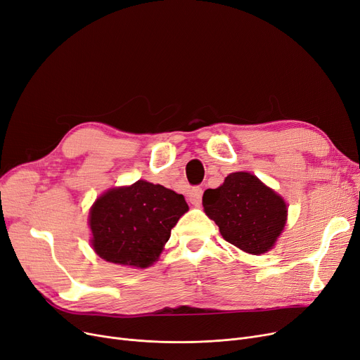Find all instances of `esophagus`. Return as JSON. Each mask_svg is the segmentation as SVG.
<instances>
[{
	"label": "esophagus",
	"mask_w": 360,
	"mask_h": 360,
	"mask_svg": "<svg viewBox=\"0 0 360 360\" xmlns=\"http://www.w3.org/2000/svg\"><path fill=\"white\" fill-rule=\"evenodd\" d=\"M201 198H202V190L200 186H194V188L188 193V200L191 205L194 206H200L201 205Z\"/></svg>",
	"instance_id": "obj_1"
}]
</instances>
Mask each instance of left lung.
<instances>
[{"mask_svg":"<svg viewBox=\"0 0 360 360\" xmlns=\"http://www.w3.org/2000/svg\"><path fill=\"white\" fill-rule=\"evenodd\" d=\"M202 207L228 243L256 256L269 252L287 222L284 198L248 172H233L206 190Z\"/></svg>","mask_w":360,"mask_h":360,"instance_id":"obj_1","label":"left lung"}]
</instances>
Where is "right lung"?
<instances>
[{
    "mask_svg": "<svg viewBox=\"0 0 360 360\" xmlns=\"http://www.w3.org/2000/svg\"><path fill=\"white\" fill-rule=\"evenodd\" d=\"M185 212L184 195L163 185L139 179L117 186L100 195L89 210L91 245L105 262L148 268Z\"/></svg>",
    "mask_w": 360,
    "mask_h": 360,
    "instance_id": "1",
    "label": "right lung"
}]
</instances>
